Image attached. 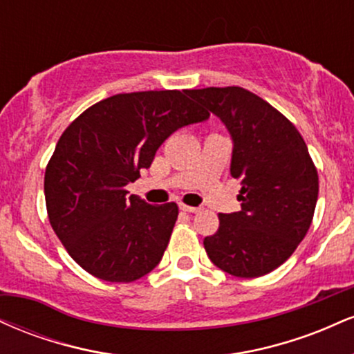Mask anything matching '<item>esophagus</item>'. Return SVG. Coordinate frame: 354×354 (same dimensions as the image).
<instances>
[{
	"label": "esophagus",
	"instance_id": "obj_1",
	"mask_svg": "<svg viewBox=\"0 0 354 354\" xmlns=\"http://www.w3.org/2000/svg\"><path fill=\"white\" fill-rule=\"evenodd\" d=\"M180 209L185 211V213H198L201 208H196V206H188V205H180Z\"/></svg>",
	"mask_w": 354,
	"mask_h": 354
}]
</instances>
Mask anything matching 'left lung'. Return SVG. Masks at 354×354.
I'll return each mask as SVG.
<instances>
[{
  "label": "left lung",
  "instance_id": "obj_1",
  "mask_svg": "<svg viewBox=\"0 0 354 354\" xmlns=\"http://www.w3.org/2000/svg\"><path fill=\"white\" fill-rule=\"evenodd\" d=\"M188 95L228 129L231 176L241 181L236 213L219 214L206 236L214 266L238 278H258L283 265L310 230L318 173L306 143L265 100L238 86L191 89Z\"/></svg>",
  "mask_w": 354,
  "mask_h": 354
}]
</instances>
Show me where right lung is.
<instances>
[{"mask_svg": "<svg viewBox=\"0 0 354 354\" xmlns=\"http://www.w3.org/2000/svg\"><path fill=\"white\" fill-rule=\"evenodd\" d=\"M208 118L188 91L165 89L111 96L64 129L44 173V198L56 236L83 270L131 283L158 266L176 203L153 206L124 188L174 131Z\"/></svg>", "mask_w": 354, "mask_h": 354, "instance_id": "add662e5", "label": "right lung"}]
</instances>
